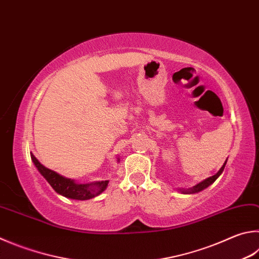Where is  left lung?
Returning a JSON list of instances; mask_svg holds the SVG:
<instances>
[{
    "instance_id": "1",
    "label": "left lung",
    "mask_w": 259,
    "mask_h": 259,
    "mask_svg": "<svg viewBox=\"0 0 259 259\" xmlns=\"http://www.w3.org/2000/svg\"><path fill=\"white\" fill-rule=\"evenodd\" d=\"M225 164H227V161L224 162V164L222 165V167L220 168V171L216 173V175H214V176H211V177H209V178H207V179H205L204 181H201V182H199L198 185H196L195 187H192V188H190V189H188V190H183V189H179L180 190L182 194H196V192H199V191H201V190H204L205 188H207L208 186H210L211 183H213L216 179H218L221 175H222V172H223V170H224V167H225Z\"/></svg>"
}]
</instances>
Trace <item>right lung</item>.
<instances>
[{
    "instance_id": "1",
    "label": "right lung",
    "mask_w": 259,
    "mask_h": 259,
    "mask_svg": "<svg viewBox=\"0 0 259 259\" xmlns=\"http://www.w3.org/2000/svg\"><path fill=\"white\" fill-rule=\"evenodd\" d=\"M30 157L32 163L35 164L37 170L41 176L45 178L51 187L58 192L67 198L77 199V200H87L92 199L94 197L101 195L103 191L106 189L109 185V180L105 181H96L92 183H79L72 179H68L63 176L59 175L55 171H52L50 168L45 167L43 164L37 159L34 154L30 153Z\"/></svg>"
}]
</instances>
